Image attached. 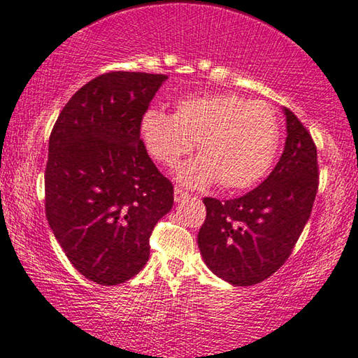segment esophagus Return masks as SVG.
Here are the masks:
<instances>
[{
    "label": "esophagus",
    "instance_id": "obj_1",
    "mask_svg": "<svg viewBox=\"0 0 358 358\" xmlns=\"http://www.w3.org/2000/svg\"><path fill=\"white\" fill-rule=\"evenodd\" d=\"M189 196H190L189 192H185L184 189H180V187H176V189H174V200H176V203L182 201V200H185V198H189Z\"/></svg>",
    "mask_w": 358,
    "mask_h": 358
}]
</instances>
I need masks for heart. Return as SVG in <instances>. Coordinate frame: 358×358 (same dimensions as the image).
<instances>
[{"label":"heart","mask_w":358,"mask_h":358,"mask_svg":"<svg viewBox=\"0 0 358 358\" xmlns=\"http://www.w3.org/2000/svg\"><path fill=\"white\" fill-rule=\"evenodd\" d=\"M141 139L153 160L173 168L196 142L200 157L179 168L180 182L243 190L268 173L280 147V122L271 103L234 92L185 96L174 113L148 108Z\"/></svg>","instance_id":"1"}]
</instances>
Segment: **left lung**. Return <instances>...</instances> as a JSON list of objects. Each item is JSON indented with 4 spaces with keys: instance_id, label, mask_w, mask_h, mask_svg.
Wrapping results in <instances>:
<instances>
[{
    "instance_id": "8db88e82",
    "label": "left lung",
    "mask_w": 358,
    "mask_h": 358,
    "mask_svg": "<svg viewBox=\"0 0 358 358\" xmlns=\"http://www.w3.org/2000/svg\"><path fill=\"white\" fill-rule=\"evenodd\" d=\"M282 158L264 182L234 200L206 196L198 248L206 266L235 287L261 283L293 252L318 190L317 147L289 108Z\"/></svg>"
}]
</instances>
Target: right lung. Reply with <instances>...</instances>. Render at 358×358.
I'll return each instance as SVG.
<instances>
[{"instance_id":"add662e5","label":"right lung","mask_w":358,"mask_h":358,"mask_svg":"<svg viewBox=\"0 0 358 358\" xmlns=\"http://www.w3.org/2000/svg\"><path fill=\"white\" fill-rule=\"evenodd\" d=\"M166 78L99 75L65 103L49 136V227L76 271L103 287L142 271L153 227L173 208V182L141 139L142 115Z\"/></svg>"}]
</instances>
